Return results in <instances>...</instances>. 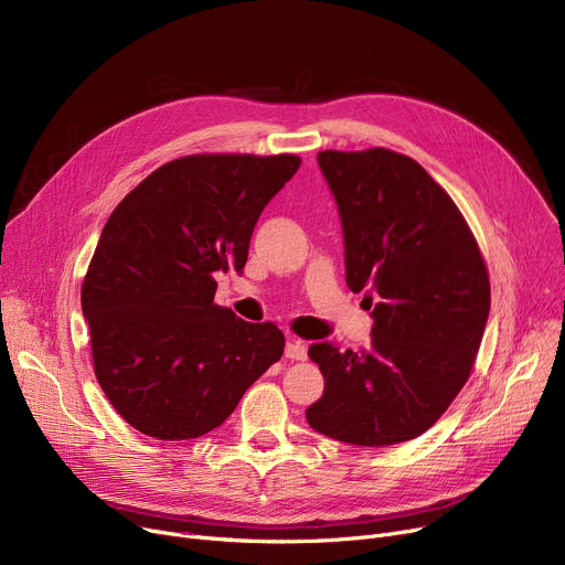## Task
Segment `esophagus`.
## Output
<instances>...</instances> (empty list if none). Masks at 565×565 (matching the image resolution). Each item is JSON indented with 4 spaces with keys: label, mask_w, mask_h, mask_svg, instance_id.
I'll return each mask as SVG.
<instances>
[{
    "label": "esophagus",
    "mask_w": 565,
    "mask_h": 565,
    "mask_svg": "<svg viewBox=\"0 0 565 565\" xmlns=\"http://www.w3.org/2000/svg\"><path fill=\"white\" fill-rule=\"evenodd\" d=\"M286 358L295 360V362H305L307 360V343L300 339H288L286 343Z\"/></svg>",
    "instance_id": "34e87169"
}]
</instances>
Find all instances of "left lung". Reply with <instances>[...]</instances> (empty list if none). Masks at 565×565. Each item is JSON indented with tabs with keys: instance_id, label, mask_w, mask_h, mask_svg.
<instances>
[{
	"instance_id": "left-lung-1",
	"label": "left lung",
	"mask_w": 565,
	"mask_h": 565,
	"mask_svg": "<svg viewBox=\"0 0 565 565\" xmlns=\"http://www.w3.org/2000/svg\"><path fill=\"white\" fill-rule=\"evenodd\" d=\"M318 164L339 203L345 281L377 302L369 350L311 343L324 392L307 422L345 444L390 447L426 433L469 380L490 313L488 267L417 160L375 146L320 151Z\"/></svg>"
}]
</instances>
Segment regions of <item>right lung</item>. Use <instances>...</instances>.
Instances as JSON below:
<instances>
[{
  "label": "right lung",
  "instance_id": "add662e5",
  "mask_svg": "<svg viewBox=\"0 0 565 565\" xmlns=\"http://www.w3.org/2000/svg\"><path fill=\"white\" fill-rule=\"evenodd\" d=\"M298 156L199 153L158 167L109 215L82 281L94 373L114 409L156 439L222 426L281 360L275 322L215 305V273H241L263 207Z\"/></svg>",
  "mask_w": 565,
  "mask_h": 565
}]
</instances>
